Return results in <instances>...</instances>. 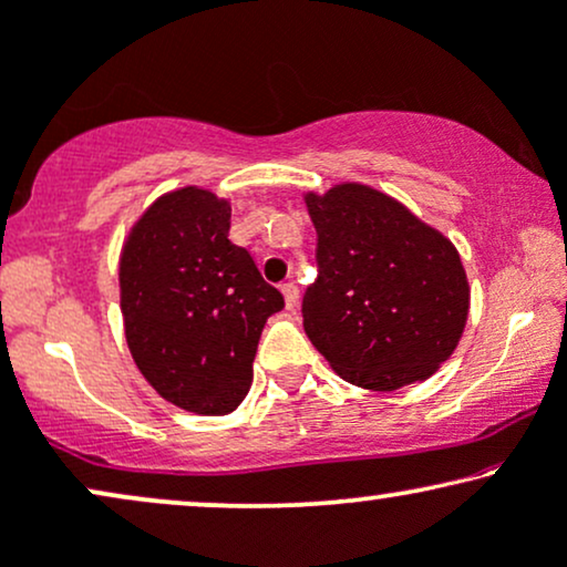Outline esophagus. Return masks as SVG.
<instances>
[{"mask_svg":"<svg viewBox=\"0 0 567 567\" xmlns=\"http://www.w3.org/2000/svg\"><path fill=\"white\" fill-rule=\"evenodd\" d=\"M282 296H285V306H288L290 311H292V308L298 306V288H296V285L285 282L282 285Z\"/></svg>","mask_w":567,"mask_h":567,"instance_id":"esophagus-1","label":"esophagus"}]
</instances>
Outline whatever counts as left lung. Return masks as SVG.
<instances>
[{
	"label": "left lung",
	"mask_w": 567,
	"mask_h": 567,
	"mask_svg": "<svg viewBox=\"0 0 567 567\" xmlns=\"http://www.w3.org/2000/svg\"><path fill=\"white\" fill-rule=\"evenodd\" d=\"M319 277L303 329L346 382L392 392L453 355L471 306L461 254L386 193L340 183L306 193Z\"/></svg>",
	"instance_id": "left-lung-1"
}]
</instances>
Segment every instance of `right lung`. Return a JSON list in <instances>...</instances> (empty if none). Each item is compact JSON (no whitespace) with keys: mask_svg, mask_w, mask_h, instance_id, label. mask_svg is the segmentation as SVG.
Returning <instances> with one entry per match:
<instances>
[{"mask_svg":"<svg viewBox=\"0 0 567 567\" xmlns=\"http://www.w3.org/2000/svg\"><path fill=\"white\" fill-rule=\"evenodd\" d=\"M230 217V200L185 185L141 214L120 256L135 367L167 403L198 415L243 403L261 329L285 308L248 250L227 238Z\"/></svg>","mask_w":567,"mask_h":567,"instance_id":"obj_1","label":"right lung"}]
</instances>
